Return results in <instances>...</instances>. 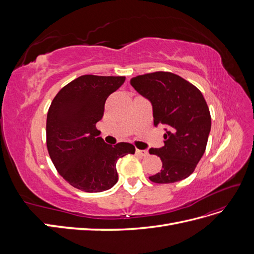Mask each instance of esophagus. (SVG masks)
Wrapping results in <instances>:
<instances>
[{
	"instance_id": "obj_1",
	"label": "esophagus",
	"mask_w": 254,
	"mask_h": 254,
	"mask_svg": "<svg viewBox=\"0 0 254 254\" xmlns=\"http://www.w3.org/2000/svg\"><path fill=\"white\" fill-rule=\"evenodd\" d=\"M135 152L137 153V155H140V156H142V157L148 156V150H147V149H144V150H142V149H136Z\"/></svg>"
}]
</instances>
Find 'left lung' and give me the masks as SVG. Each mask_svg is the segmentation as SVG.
<instances>
[{"label":"left lung","mask_w":254,"mask_h":254,"mask_svg":"<svg viewBox=\"0 0 254 254\" xmlns=\"http://www.w3.org/2000/svg\"><path fill=\"white\" fill-rule=\"evenodd\" d=\"M130 84L150 101L155 126L166 127L163 147L149 149L162 161V170L149 180L174 183L188 178L203 156L211 130V114L202 93L171 72L139 75Z\"/></svg>","instance_id":"left-lung-1"}]
</instances>
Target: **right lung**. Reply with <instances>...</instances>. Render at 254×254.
Here are the masks:
<instances>
[{"instance_id": "1", "label": "right lung", "mask_w": 254, "mask_h": 254, "mask_svg": "<svg viewBox=\"0 0 254 254\" xmlns=\"http://www.w3.org/2000/svg\"><path fill=\"white\" fill-rule=\"evenodd\" d=\"M125 76L82 75L54 97L47 118V147L54 166L72 187L87 193L111 189L118 182L117 162L134 153L132 144H106L96 123L108 96Z\"/></svg>"}]
</instances>
